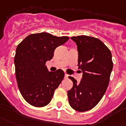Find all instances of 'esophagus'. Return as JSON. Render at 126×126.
<instances>
[{
  "instance_id": "1",
  "label": "esophagus",
  "mask_w": 126,
  "mask_h": 126,
  "mask_svg": "<svg viewBox=\"0 0 126 126\" xmlns=\"http://www.w3.org/2000/svg\"><path fill=\"white\" fill-rule=\"evenodd\" d=\"M68 77H69V75H67V73H65V78H68Z\"/></svg>"
}]
</instances>
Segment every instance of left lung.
I'll return each mask as SVG.
<instances>
[{"mask_svg": "<svg viewBox=\"0 0 126 126\" xmlns=\"http://www.w3.org/2000/svg\"><path fill=\"white\" fill-rule=\"evenodd\" d=\"M71 39L77 45L78 66L83 75L79 83L69 77L73 85L67 92L68 99L73 109L82 112L94 108L106 93L113 69L111 53L95 37L81 35Z\"/></svg>", "mask_w": 126, "mask_h": 126, "instance_id": "left-lung-1", "label": "left lung"}]
</instances>
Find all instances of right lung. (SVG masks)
<instances>
[{"instance_id": "obj_1", "label": "right lung", "mask_w": 126, "mask_h": 126, "mask_svg": "<svg viewBox=\"0 0 126 126\" xmlns=\"http://www.w3.org/2000/svg\"><path fill=\"white\" fill-rule=\"evenodd\" d=\"M69 39L41 32L30 34L18 45L14 60L16 79L22 96L31 106L48 105L63 79V70L49 71L45 63L53 58L55 49Z\"/></svg>"}]
</instances>
